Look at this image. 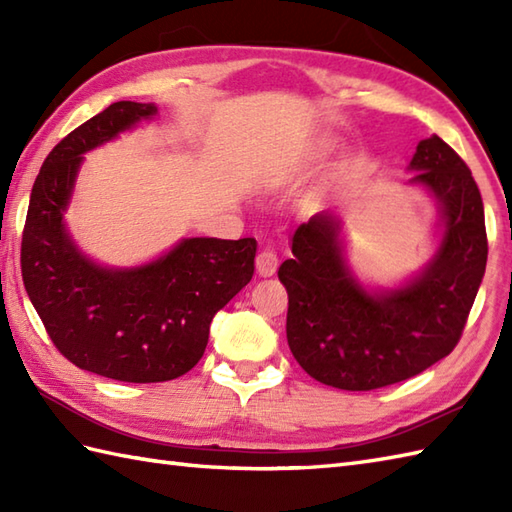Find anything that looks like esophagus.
I'll return each mask as SVG.
<instances>
[{
	"mask_svg": "<svg viewBox=\"0 0 512 512\" xmlns=\"http://www.w3.org/2000/svg\"><path fill=\"white\" fill-rule=\"evenodd\" d=\"M257 273L262 275V277H270V275H275V270H277V266H279V257H277V253L273 248H264L262 253L257 255Z\"/></svg>",
	"mask_w": 512,
	"mask_h": 512,
	"instance_id": "obj_1",
	"label": "esophagus"
}]
</instances>
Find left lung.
Listing matches in <instances>:
<instances>
[{"instance_id":"obj_1","label":"left lung","mask_w":512,"mask_h":512,"mask_svg":"<svg viewBox=\"0 0 512 512\" xmlns=\"http://www.w3.org/2000/svg\"><path fill=\"white\" fill-rule=\"evenodd\" d=\"M405 187L436 202L431 257L394 286L358 277L347 262L343 220L312 215L292 233V259L279 266L288 290L292 356L323 385L369 391L416 376L458 345L486 270L480 189L442 138H424Z\"/></svg>"}]
</instances>
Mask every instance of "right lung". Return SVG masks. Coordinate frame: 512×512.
Returning a JSON list of instances; mask_svg holds the SVG:
<instances>
[{
	"label": "right lung",
	"instance_id": "1",
	"mask_svg": "<svg viewBox=\"0 0 512 512\" xmlns=\"http://www.w3.org/2000/svg\"><path fill=\"white\" fill-rule=\"evenodd\" d=\"M156 116V103L118 101L65 136L32 187L21 242L24 286L57 350L123 383L187 374L215 314L255 273L253 237H182L136 266L101 264L76 244L65 213L85 154Z\"/></svg>",
	"mask_w": 512,
	"mask_h": 512
}]
</instances>
